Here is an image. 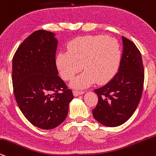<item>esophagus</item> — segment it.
<instances>
[{
  "label": "esophagus",
  "instance_id": "esophagus-1",
  "mask_svg": "<svg viewBox=\"0 0 156 156\" xmlns=\"http://www.w3.org/2000/svg\"><path fill=\"white\" fill-rule=\"evenodd\" d=\"M73 94H74V96H80V95L84 94V92H83V91L74 90V91H73Z\"/></svg>",
  "mask_w": 156,
  "mask_h": 156
}]
</instances>
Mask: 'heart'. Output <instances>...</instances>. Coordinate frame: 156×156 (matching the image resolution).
<instances>
[{"instance_id":"heart-1","label":"heart","mask_w":156,"mask_h":156,"mask_svg":"<svg viewBox=\"0 0 156 156\" xmlns=\"http://www.w3.org/2000/svg\"><path fill=\"white\" fill-rule=\"evenodd\" d=\"M120 46L115 38L105 36H87L72 40L68 52H61L56 58L60 76L69 81L82 69L85 71L71 82L75 88L83 89L95 82H109L118 72L121 62Z\"/></svg>"}]
</instances>
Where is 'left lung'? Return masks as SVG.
<instances>
[{
    "label": "left lung",
    "instance_id": "obj_1",
    "mask_svg": "<svg viewBox=\"0 0 156 156\" xmlns=\"http://www.w3.org/2000/svg\"><path fill=\"white\" fill-rule=\"evenodd\" d=\"M122 53L118 72L109 82L94 90L98 101L94 118L108 127L125 123L134 113L143 90L144 71L141 53L132 41L122 36Z\"/></svg>",
    "mask_w": 156,
    "mask_h": 156
}]
</instances>
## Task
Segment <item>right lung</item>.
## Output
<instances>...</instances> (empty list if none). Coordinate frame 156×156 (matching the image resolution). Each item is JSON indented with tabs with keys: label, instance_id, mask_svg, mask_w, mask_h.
I'll return each mask as SVG.
<instances>
[{
	"label": "right lung",
	"instance_id": "add662e5",
	"mask_svg": "<svg viewBox=\"0 0 156 156\" xmlns=\"http://www.w3.org/2000/svg\"><path fill=\"white\" fill-rule=\"evenodd\" d=\"M56 34L39 30L16 49L12 60V83L16 103L24 116L39 129H55L66 118L74 98L58 76Z\"/></svg>",
	"mask_w": 156,
	"mask_h": 156
}]
</instances>
